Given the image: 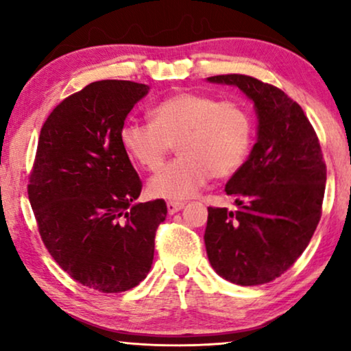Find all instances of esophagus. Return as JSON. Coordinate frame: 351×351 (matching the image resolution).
<instances>
[{"instance_id": "34e87169", "label": "esophagus", "mask_w": 351, "mask_h": 351, "mask_svg": "<svg viewBox=\"0 0 351 351\" xmlns=\"http://www.w3.org/2000/svg\"><path fill=\"white\" fill-rule=\"evenodd\" d=\"M184 208V203L182 201H167V213L169 214H176Z\"/></svg>"}]
</instances>
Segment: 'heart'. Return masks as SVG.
Listing matches in <instances>:
<instances>
[{
  "instance_id": "1",
  "label": "heart",
  "mask_w": 351,
  "mask_h": 351,
  "mask_svg": "<svg viewBox=\"0 0 351 351\" xmlns=\"http://www.w3.org/2000/svg\"><path fill=\"white\" fill-rule=\"evenodd\" d=\"M119 141L145 171L160 169L177 142L180 155L148 182L153 196L184 199L241 169L254 142V119L238 100L182 90L152 110V121H128Z\"/></svg>"
}]
</instances>
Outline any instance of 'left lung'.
<instances>
[{
	"label": "left lung",
	"mask_w": 351,
	"mask_h": 351,
	"mask_svg": "<svg viewBox=\"0 0 351 351\" xmlns=\"http://www.w3.org/2000/svg\"><path fill=\"white\" fill-rule=\"evenodd\" d=\"M256 105L257 142L225 185L238 209L208 208L210 265L227 281L265 285L289 270L308 246L323 210L326 162L304 110L276 86L247 75H217Z\"/></svg>",
	"instance_id": "1"
}]
</instances>
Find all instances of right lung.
I'll return each instance as SVG.
<instances>
[{
    "label": "right lung",
    "mask_w": 351,
    "mask_h": 351,
    "mask_svg": "<svg viewBox=\"0 0 351 351\" xmlns=\"http://www.w3.org/2000/svg\"><path fill=\"white\" fill-rule=\"evenodd\" d=\"M148 86L95 81L69 95L43 124L28 199L38 232L64 271L90 289L124 292L145 280L165 199L134 203L142 180L119 141Z\"/></svg>",
    "instance_id": "add662e5"
}]
</instances>
